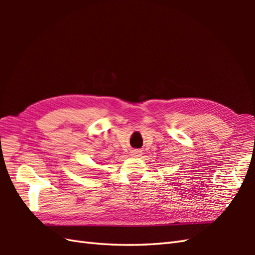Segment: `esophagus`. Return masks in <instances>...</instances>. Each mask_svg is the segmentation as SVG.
Wrapping results in <instances>:
<instances>
[{"instance_id":"esophagus-1","label":"esophagus","mask_w":255,"mask_h":255,"mask_svg":"<svg viewBox=\"0 0 255 255\" xmlns=\"http://www.w3.org/2000/svg\"><path fill=\"white\" fill-rule=\"evenodd\" d=\"M141 155V151L139 150H132L131 151V156H134V158H138V156Z\"/></svg>"}]
</instances>
